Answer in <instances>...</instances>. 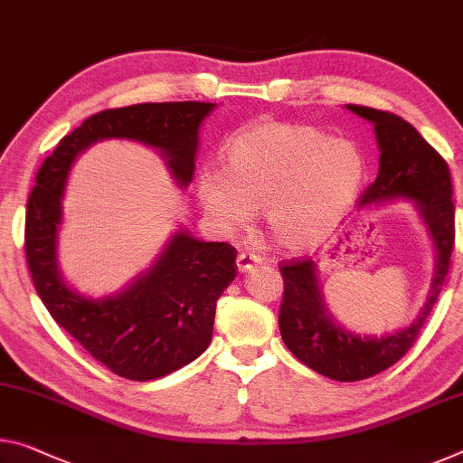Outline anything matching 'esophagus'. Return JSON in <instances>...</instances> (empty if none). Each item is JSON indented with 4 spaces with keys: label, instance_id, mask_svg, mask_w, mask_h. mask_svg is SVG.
I'll return each mask as SVG.
<instances>
[{
    "label": "esophagus",
    "instance_id": "esophagus-1",
    "mask_svg": "<svg viewBox=\"0 0 463 463\" xmlns=\"http://www.w3.org/2000/svg\"><path fill=\"white\" fill-rule=\"evenodd\" d=\"M261 261L260 255H253V253H239L237 258V269L241 274H247V271H251L258 263Z\"/></svg>",
    "mask_w": 463,
    "mask_h": 463
}]
</instances>
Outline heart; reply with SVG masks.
<instances>
[{
  "instance_id": "obj_1",
  "label": "heart",
  "mask_w": 463,
  "mask_h": 463,
  "mask_svg": "<svg viewBox=\"0 0 463 463\" xmlns=\"http://www.w3.org/2000/svg\"><path fill=\"white\" fill-rule=\"evenodd\" d=\"M226 173L205 166L197 192L224 231L243 229L266 210L271 239L311 249L332 237L363 192L366 160L346 137L290 123H255L224 146Z\"/></svg>"
}]
</instances>
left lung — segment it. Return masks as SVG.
<instances>
[{"instance_id": "8db88e82", "label": "left lung", "mask_w": 463, "mask_h": 463, "mask_svg": "<svg viewBox=\"0 0 463 463\" xmlns=\"http://www.w3.org/2000/svg\"><path fill=\"white\" fill-rule=\"evenodd\" d=\"M375 128L379 146L377 179L361 195L358 208L375 210L408 202L420 216L435 247V278L427 303L412 324L383 335H361L337 324L329 313L313 260L280 268L284 297L280 305L282 340L300 363L335 381H361L390 369L412 348L432 305L441 295L456 241V205L451 200L449 166L439 152L402 117L371 107L346 105Z\"/></svg>"}]
</instances>
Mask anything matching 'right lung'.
Instances as JSON below:
<instances>
[{"instance_id":"right-lung-1","label":"right lung","mask_w":463,"mask_h":463,"mask_svg":"<svg viewBox=\"0 0 463 463\" xmlns=\"http://www.w3.org/2000/svg\"><path fill=\"white\" fill-rule=\"evenodd\" d=\"M214 102H144L88 117L43 163L26 203V261L47 311L115 375L150 381L210 346L216 300L237 276V251L179 229L152 266L115 295L92 298L63 280L57 247L65 185L76 158L102 139L156 150L181 189L194 179L200 128Z\"/></svg>"}]
</instances>
